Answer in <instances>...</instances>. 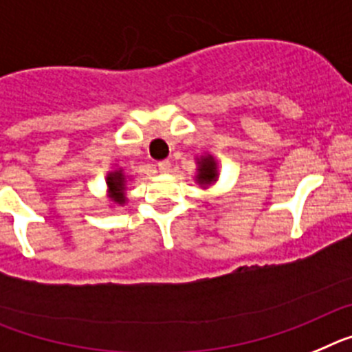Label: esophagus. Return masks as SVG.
I'll list each match as a JSON object with an SVG mask.
<instances>
[{
    "instance_id": "obj_1",
    "label": "esophagus",
    "mask_w": 352,
    "mask_h": 352,
    "mask_svg": "<svg viewBox=\"0 0 352 352\" xmlns=\"http://www.w3.org/2000/svg\"><path fill=\"white\" fill-rule=\"evenodd\" d=\"M170 168H172V163H170L168 159H164V161H159L157 163V170L161 173H168L170 172Z\"/></svg>"
}]
</instances>
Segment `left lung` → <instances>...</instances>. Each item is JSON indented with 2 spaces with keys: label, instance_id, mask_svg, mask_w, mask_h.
<instances>
[{
  "label": "left lung",
  "instance_id": "obj_1",
  "mask_svg": "<svg viewBox=\"0 0 352 352\" xmlns=\"http://www.w3.org/2000/svg\"><path fill=\"white\" fill-rule=\"evenodd\" d=\"M198 182L200 184H210L212 180H216V166H214L212 159L206 157L200 161V170H198Z\"/></svg>",
  "mask_w": 352,
  "mask_h": 352
}]
</instances>
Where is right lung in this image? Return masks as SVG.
I'll return each mask as SVG.
<instances>
[{
  "label": "right lung",
  "mask_w": 352,
  "mask_h": 352,
  "mask_svg": "<svg viewBox=\"0 0 352 352\" xmlns=\"http://www.w3.org/2000/svg\"><path fill=\"white\" fill-rule=\"evenodd\" d=\"M109 193L115 197V201H124V175L122 173H111L108 177Z\"/></svg>",
  "instance_id": "obj_1"
}]
</instances>
